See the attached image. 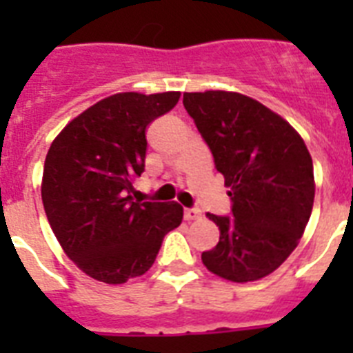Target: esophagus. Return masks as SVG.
<instances>
[{
  "label": "esophagus",
  "mask_w": 353,
  "mask_h": 353,
  "mask_svg": "<svg viewBox=\"0 0 353 353\" xmlns=\"http://www.w3.org/2000/svg\"><path fill=\"white\" fill-rule=\"evenodd\" d=\"M201 218V212L198 209H185V220L192 221V220H199Z\"/></svg>",
  "instance_id": "esophagus-1"
}]
</instances>
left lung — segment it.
Here are the masks:
<instances>
[{
    "label": "left lung",
    "mask_w": 353,
    "mask_h": 353,
    "mask_svg": "<svg viewBox=\"0 0 353 353\" xmlns=\"http://www.w3.org/2000/svg\"><path fill=\"white\" fill-rule=\"evenodd\" d=\"M183 104L232 199V218L207 214L220 241L201 254L205 268L238 284L263 279L295 251L312 216V155L290 122L251 97L183 93Z\"/></svg>",
    "instance_id": "8db88e82"
}]
</instances>
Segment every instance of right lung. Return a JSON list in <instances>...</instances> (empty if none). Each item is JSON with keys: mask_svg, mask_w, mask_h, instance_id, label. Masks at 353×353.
<instances>
[{"mask_svg": "<svg viewBox=\"0 0 353 353\" xmlns=\"http://www.w3.org/2000/svg\"><path fill=\"white\" fill-rule=\"evenodd\" d=\"M181 93L135 91L102 99L58 133L47 152L41 201L63 252L88 276L124 284L155 262L166 232L181 225L176 201H135L146 128Z\"/></svg>", "mask_w": 353, "mask_h": 353, "instance_id": "1", "label": "right lung"}]
</instances>
